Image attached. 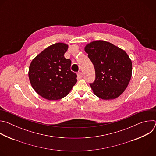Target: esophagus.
<instances>
[{
  "mask_svg": "<svg viewBox=\"0 0 156 156\" xmlns=\"http://www.w3.org/2000/svg\"><path fill=\"white\" fill-rule=\"evenodd\" d=\"M77 75H78V79H81L83 78V74L82 72H78L77 73Z\"/></svg>",
  "mask_w": 156,
  "mask_h": 156,
  "instance_id": "1",
  "label": "esophagus"
}]
</instances>
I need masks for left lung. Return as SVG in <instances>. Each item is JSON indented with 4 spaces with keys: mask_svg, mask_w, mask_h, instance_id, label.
<instances>
[{
    "mask_svg": "<svg viewBox=\"0 0 156 156\" xmlns=\"http://www.w3.org/2000/svg\"><path fill=\"white\" fill-rule=\"evenodd\" d=\"M84 51L94 66L96 78L90 84L94 94L104 100L120 96L131 77L132 63L128 54L104 41L91 42Z\"/></svg>",
    "mask_w": 156,
    "mask_h": 156,
    "instance_id": "1",
    "label": "left lung"
}]
</instances>
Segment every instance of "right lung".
<instances>
[{
    "mask_svg": "<svg viewBox=\"0 0 156 156\" xmlns=\"http://www.w3.org/2000/svg\"><path fill=\"white\" fill-rule=\"evenodd\" d=\"M68 45L55 43L38 54L31 62L28 76L34 90L48 100H58L69 94L77 81L70 70L72 62L64 54Z\"/></svg>",
    "mask_w": 156,
    "mask_h": 156,
    "instance_id": "right-lung-1",
    "label": "right lung"
}]
</instances>
